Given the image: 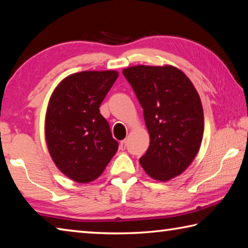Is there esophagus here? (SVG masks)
I'll return each instance as SVG.
<instances>
[{
	"label": "esophagus",
	"instance_id": "esophagus-1",
	"mask_svg": "<svg viewBox=\"0 0 248 248\" xmlns=\"http://www.w3.org/2000/svg\"><path fill=\"white\" fill-rule=\"evenodd\" d=\"M125 146H127V141L125 140H123V141H120V144H119V147L121 151L125 150Z\"/></svg>",
	"mask_w": 248,
	"mask_h": 248
}]
</instances>
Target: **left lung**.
<instances>
[{
  "instance_id": "8db88e82",
  "label": "left lung",
  "mask_w": 248,
  "mask_h": 248,
  "mask_svg": "<svg viewBox=\"0 0 248 248\" xmlns=\"http://www.w3.org/2000/svg\"><path fill=\"white\" fill-rule=\"evenodd\" d=\"M143 108L151 142L140 164L158 181L181 174L194 160L204 133L199 93L173 66H133L123 70Z\"/></svg>"
}]
</instances>
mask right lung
Listing matches in <instances>:
<instances>
[{
  "label": "right lung",
  "instance_id": "add662e5",
  "mask_svg": "<svg viewBox=\"0 0 248 248\" xmlns=\"http://www.w3.org/2000/svg\"><path fill=\"white\" fill-rule=\"evenodd\" d=\"M118 73L82 71L54 90L46 116V140L56 167L79 183L97 179L118 150L100 105Z\"/></svg>",
  "mask_w": 248,
  "mask_h": 248
}]
</instances>
